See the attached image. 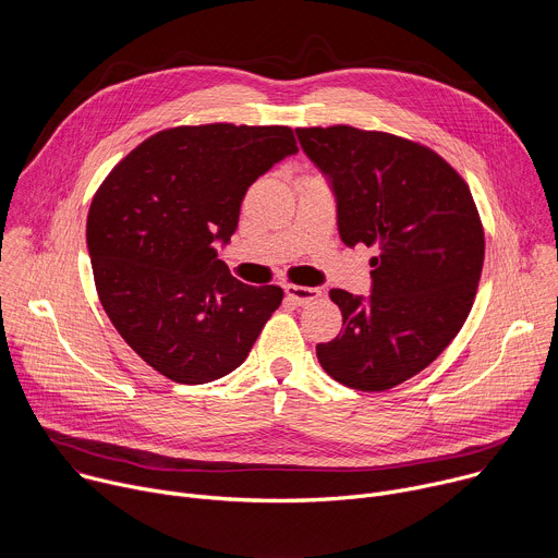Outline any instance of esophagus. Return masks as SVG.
<instances>
[{
  "label": "esophagus",
  "instance_id": "34e87169",
  "mask_svg": "<svg viewBox=\"0 0 558 558\" xmlns=\"http://www.w3.org/2000/svg\"><path fill=\"white\" fill-rule=\"evenodd\" d=\"M284 293L295 302V304H306L311 300H317L323 295V291L317 287H300V284H287Z\"/></svg>",
  "mask_w": 558,
  "mask_h": 558
}]
</instances>
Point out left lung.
Masks as SVG:
<instances>
[{"mask_svg": "<svg viewBox=\"0 0 558 558\" xmlns=\"http://www.w3.org/2000/svg\"><path fill=\"white\" fill-rule=\"evenodd\" d=\"M336 194L347 247L377 250L371 295L331 289L336 340L315 347L340 384L379 392L424 371L452 342L484 269V227L465 181L426 145L351 125L298 128Z\"/></svg>", "mask_w": 558, "mask_h": 558, "instance_id": "1", "label": "left lung"}]
</instances>
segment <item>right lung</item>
<instances>
[{"label": "right lung", "mask_w": 558, "mask_h": 558, "mask_svg": "<svg viewBox=\"0 0 558 558\" xmlns=\"http://www.w3.org/2000/svg\"><path fill=\"white\" fill-rule=\"evenodd\" d=\"M295 151L287 125H181L143 141L97 190V293L154 371L207 384L250 355L284 293L235 280L214 243H229L250 185Z\"/></svg>", "instance_id": "add662e5"}]
</instances>
